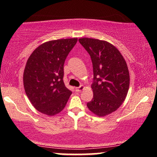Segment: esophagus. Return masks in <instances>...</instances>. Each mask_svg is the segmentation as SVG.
<instances>
[{
	"label": "esophagus",
	"instance_id": "1",
	"mask_svg": "<svg viewBox=\"0 0 157 157\" xmlns=\"http://www.w3.org/2000/svg\"><path fill=\"white\" fill-rule=\"evenodd\" d=\"M83 89H84V86L81 85L80 86H79V87H77L75 89V91H77V92H80V91H81L82 90H83Z\"/></svg>",
	"mask_w": 157,
	"mask_h": 157
}]
</instances>
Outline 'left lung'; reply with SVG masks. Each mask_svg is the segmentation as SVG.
Instances as JSON below:
<instances>
[{
    "label": "left lung",
    "mask_w": 157,
    "mask_h": 157,
    "mask_svg": "<svg viewBox=\"0 0 157 157\" xmlns=\"http://www.w3.org/2000/svg\"><path fill=\"white\" fill-rule=\"evenodd\" d=\"M79 42L89 54L93 66L94 96L87 106L97 116H106L122 105L128 91L127 64L117 48L106 41L86 37Z\"/></svg>",
    "instance_id": "left-lung-1"
}]
</instances>
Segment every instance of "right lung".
I'll use <instances>...</instances> for the list:
<instances>
[{"label":"right lung","mask_w":157,"mask_h":157,"mask_svg":"<svg viewBox=\"0 0 157 157\" xmlns=\"http://www.w3.org/2000/svg\"><path fill=\"white\" fill-rule=\"evenodd\" d=\"M77 38L60 39L40 45L27 60L23 85L29 100L40 112H60L71 94L63 82V66Z\"/></svg>","instance_id":"1"}]
</instances>
